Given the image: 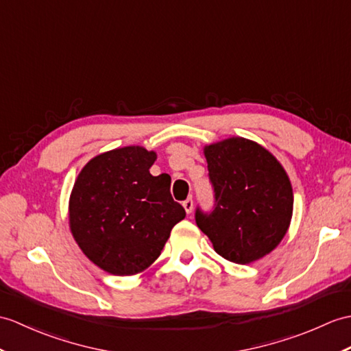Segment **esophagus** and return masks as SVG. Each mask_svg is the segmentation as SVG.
<instances>
[{"mask_svg":"<svg viewBox=\"0 0 351 351\" xmlns=\"http://www.w3.org/2000/svg\"><path fill=\"white\" fill-rule=\"evenodd\" d=\"M182 205H184V209H185V213H186V214H191V213H193L194 202H193V199H191V197L186 199V200L182 203Z\"/></svg>","mask_w":351,"mask_h":351,"instance_id":"obj_1","label":"esophagus"}]
</instances>
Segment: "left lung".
Masks as SVG:
<instances>
[{
    "label": "left lung",
    "instance_id": "1",
    "mask_svg": "<svg viewBox=\"0 0 351 351\" xmlns=\"http://www.w3.org/2000/svg\"><path fill=\"white\" fill-rule=\"evenodd\" d=\"M214 208L195 209V224L219 256L247 265L269 254L287 233L293 190L271 152L243 137L205 148Z\"/></svg>",
    "mask_w": 351,
    "mask_h": 351
}]
</instances>
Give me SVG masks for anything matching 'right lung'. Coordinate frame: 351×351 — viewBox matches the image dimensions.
Listing matches in <instances>:
<instances>
[{"label": "right lung", "instance_id": "obj_1", "mask_svg": "<svg viewBox=\"0 0 351 351\" xmlns=\"http://www.w3.org/2000/svg\"><path fill=\"white\" fill-rule=\"evenodd\" d=\"M156 158V152L142 146L100 154L73 186L71 233L85 256L106 272H142L185 218V209L170 194V178L149 173Z\"/></svg>", "mask_w": 351, "mask_h": 351}]
</instances>
